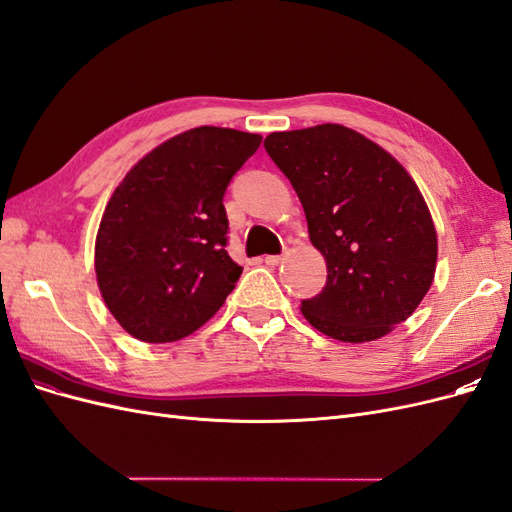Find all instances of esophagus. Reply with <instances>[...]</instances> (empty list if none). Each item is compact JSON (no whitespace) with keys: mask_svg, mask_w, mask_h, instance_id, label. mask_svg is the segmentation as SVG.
<instances>
[{"mask_svg":"<svg viewBox=\"0 0 512 512\" xmlns=\"http://www.w3.org/2000/svg\"><path fill=\"white\" fill-rule=\"evenodd\" d=\"M282 260H284V256H265V262L269 267H277V265H282Z\"/></svg>","mask_w":512,"mask_h":512,"instance_id":"34e87169","label":"esophagus"}]
</instances>
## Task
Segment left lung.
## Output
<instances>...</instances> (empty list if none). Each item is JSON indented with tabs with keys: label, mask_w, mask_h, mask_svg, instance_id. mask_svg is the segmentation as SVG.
Here are the masks:
<instances>
[{
	"label": "left lung",
	"mask_w": 512,
	"mask_h": 512,
	"mask_svg": "<svg viewBox=\"0 0 512 512\" xmlns=\"http://www.w3.org/2000/svg\"><path fill=\"white\" fill-rule=\"evenodd\" d=\"M265 149L327 260V286L301 303V314L346 344L389 335L436 275L438 232L418 185L389 151L339 123L273 132Z\"/></svg>",
	"instance_id": "left-lung-1"
}]
</instances>
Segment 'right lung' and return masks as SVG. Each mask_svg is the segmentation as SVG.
Listing matches in <instances>:
<instances>
[{
    "label": "right lung",
    "instance_id": "right-lung-1",
    "mask_svg": "<svg viewBox=\"0 0 512 512\" xmlns=\"http://www.w3.org/2000/svg\"><path fill=\"white\" fill-rule=\"evenodd\" d=\"M262 136L200 126L138 160L108 198L96 277L108 312L147 344L192 335L235 290L224 192Z\"/></svg>",
    "mask_w": 512,
    "mask_h": 512
}]
</instances>
